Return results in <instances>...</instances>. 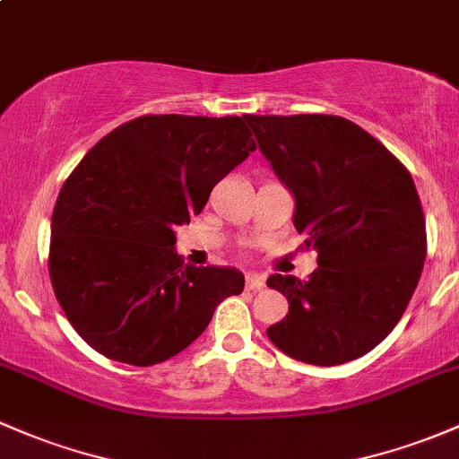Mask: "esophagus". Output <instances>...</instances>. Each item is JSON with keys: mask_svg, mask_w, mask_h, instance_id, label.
Returning a JSON list of instances; mask_svg holds the SVG:
<instances>
[{"mask_svg": "<svg viewBox=\"0 0 459 459\" xmlns=\"http://www.w3.org/2000/svg\"><path fill=\"white\" fill-rule=\"evenodd\" d=\"M245 284H247L249 290H260L264 287V278L260 273H247V278H245Z\"/></svg>", "mask_w": 459, "mask_h": 459, "instance_id": "1", "label": "esophagus"}]
</instances>
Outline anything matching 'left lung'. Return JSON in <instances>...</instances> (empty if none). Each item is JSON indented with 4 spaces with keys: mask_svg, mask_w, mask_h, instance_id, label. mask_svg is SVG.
<instances>
[{
    "mask_svg": "<svg viewBox=\"0 0 459 459\" xmlns=\"http://www.w3.org/2000/svg\"><path fill=\"white\" fill-rule=\"evenodd\" d=\"M258 149L295 199L293 225L319 254L310 280L269 275L289 299L267 328L275 348L310 366L363 357L405 313L427 258V230L405 166L337 116H247Z\"/></svg>",
    "mask_w": 459,
    "mask_h": 459,
    "instance_id": "1",
    "label": "left lung"
}]
</instances>
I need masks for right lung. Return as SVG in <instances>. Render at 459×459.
Returning a JSON list of instances; mask_svg holds the SVG:
<instances>
[{"label": "right lung", "mask_w": 459, "mask_h": 459, "mask_svg": "<svg viewBox=\"0 0 459 459\" xmlns=\"http://www.w3.org/2000/svg\"><path fill=\"white\" fill-rule=\"evenodd\" d=\"M243 117L142 116L82 157L52 214L50 278L96 352L155 366L188 348L216 307L243 293L234 267H192L177 228L255 149Z\"/></svg>", "instance_id": "right-lung-1"}]
</instances>
